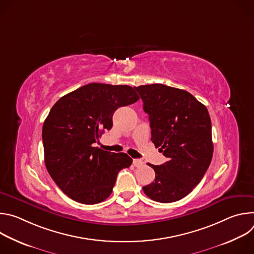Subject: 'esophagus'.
<instances>
[{
    "label": "esophagus",
    "mask_w": 254,
    "mask_h": 254,
    "mask_svg": "<svg viewBox=\"0 0 254 254\" xmlns=\"http://www.w3.org/2000/svg\"><path fill=\"white\" fill-rule=\"evenodd\" d=\"M132 164H133L135 167H139V166H141V165L143 164V162H142L141 160H139V159H133V160H132Z\"/></svg>",
    "instance_id": "esophagus-1"
}]
</instances>
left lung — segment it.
<instances>
[{
  "label": "left lung",
  "mask_w": 254,
  "mask_h": 254,
  "mask_svg": "<svg viewBox=\"0 0 254 254\" xmlns=\"http://www.w3.org/2000/svg\"><path fill=\"white\" fill-rule=\"evenodd\" d=\"M149 115L152 141L168 159L149 164L154 182L142 187L149 198L171 203L187 196L201 182L213 156L207 108L186 90L156 83L133 87Z\"/></svg>",
  "instance_id": "1"
}]
</instances>
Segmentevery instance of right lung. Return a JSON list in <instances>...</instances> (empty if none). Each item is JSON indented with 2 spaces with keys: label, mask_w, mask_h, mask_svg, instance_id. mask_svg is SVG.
<instances>
[{
  "label": "right lung",
  "mask_w": 254,
  "mask_h": 254,
  "mask_svg": "<svg viewBox=\"0 0 254 254\" xmlns=\"http://www.w3.org/2000/svg\"><path fill=\"white\" fill-rule=\"evenodd\" d=\"M139 99L128 85L89 83L62 96L46 118L42 138L47 171L69 198L92 205L110 197L119 172L132 160L93 147L113 127L121 106Z\"/></svg>",
  "instance_id": "add662e5"
}]
</instances>
